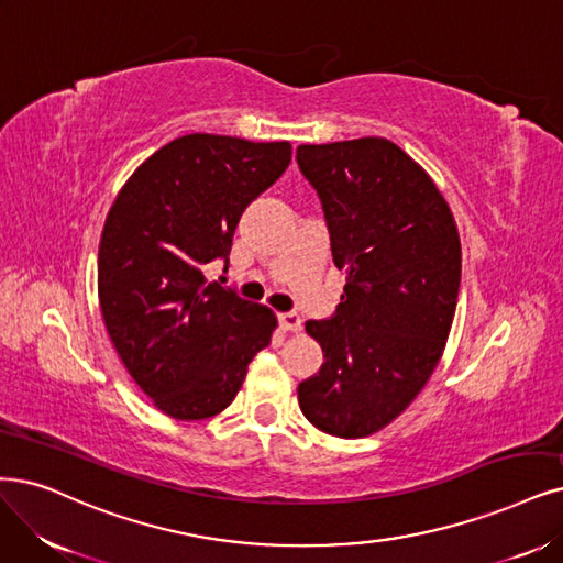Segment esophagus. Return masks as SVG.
Segmentation results:
<instances>
[{
  "label": "esophagus",
  "mask_w": 563,
  "mask_h": 563,
  "mask_svg": "<svg viewBox=\"0 0 563 563\" xmlns=\"http://www.w3.org/2000/svg\"><path fill=\"white\" fill-rule=\"evenodd\" d=\"M278 320H280V327H283L285 331H299V329H301V318H299V313H280Z\"/></svg>",
  "instance_id": "obj_1"
}]
</instances>
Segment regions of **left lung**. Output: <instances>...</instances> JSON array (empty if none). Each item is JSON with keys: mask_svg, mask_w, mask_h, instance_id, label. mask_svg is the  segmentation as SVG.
Segmentation results:
<instances>
[{"mask_svg": "<svg viewBox=\"0 0 563 563\" xmlns=\"http://www.w3.org/2000/svg\"><path fill=\"white\" fill-rule=\"evenodd\" d=\"M297 164L347 280L336 313L306 322L324 364L299 383V406L320 431L362 439L399 418L443 355L460 234L439 187L387 139L299 145Z\"/></svg>", "mask_w": 563, "mask_h": 563, "instance_id": "obj_1", "label": "left lung"}]
</instances>
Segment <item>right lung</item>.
I'll list each match as a JSON object with an SVG mask.
<instances>
[{"mask_svg": "<svg viewBox=\"0 0 563 563\" xmlns=\"http://www.w3.org/2000/svg\"><path fill=\"white\" fill-rule=\"evenodd\" d=\"M289 159L287 141L187 134L139 166L107 216L97 260L103 322L130 376L176 420L222 412L271 343L274 310L206 283L203 266L229 264L247 203Z\"/></svg>", "mask_w": 563, "mask_h": 563, "instance_id": "1", "label": "right lung"}]
</instances>
